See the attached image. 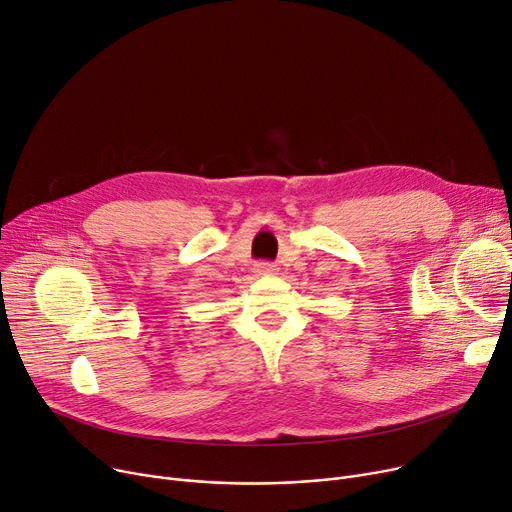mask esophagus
Returning <instances> with one entry per match:
<instances>
[{"label":"esophagus","instance_id":"34e87169","mask_svg":"<svg viewBox=\"0 0 512 512\" xmlns=\"http://www.w3.org/2000/svg\"><path fill=\"white\" fill-rule=\"evenodd\" d=\"M254 270L260 274V277H268V274L277 272V268H274V264H270V262H258Z\"/></svg>","mask_w":512,"mask_h":512}]
</instances>
